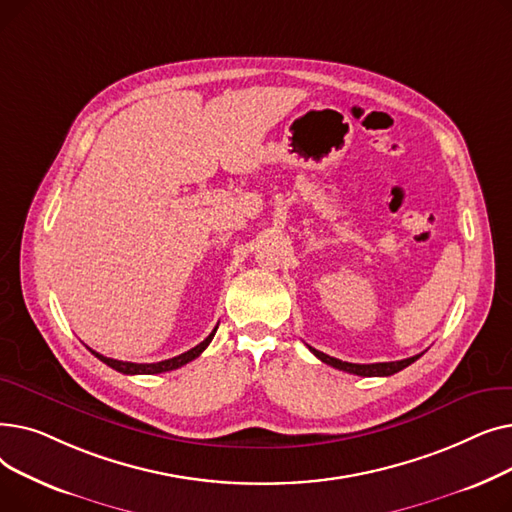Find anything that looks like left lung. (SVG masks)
<instances>
[{
	"mask_svg": "<svg viewBox=\"0 0 512 512\" xmlns=\"http://www.w3.org/2000/svg\"><path fill=\"white\" fill-rule=\"evenodd\" d=\"M309 351L321 361V363H328L340 371H346V373H355V375H363V378H386V375H394L398 373L400 369L409 367L411 363H415L421 355H415V357H409V359H402V361H390V363H369V365H359V363H346V361H340V359H334L326 353L321 351H315L313 346H309Z\"/></svg>",
	"mask_w": 512,
	"mask_h": 512,
	"instance_id": "1",
	"label": "left lung"
}]
</instances>
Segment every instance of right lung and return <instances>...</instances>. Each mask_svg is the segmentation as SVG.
Masks as SVG:
<instances>
[{"mask_svg":"<svg viewBox=\"0 0 512 512\" xmlns=\"http://www.w3.org/2000/svg\"><path fill=\"white\" fill-rule=\"evenodd\" d=\"M215 330H218V326L213 328V332H211L203 342H199L195 348H191V351H186V353H182V355H178V357H172V359H166V361H159V363H130V361H118V359L103 357V355L91 351V348H89V351H91L99 361H103L105 365H110L112 369H116V371H120V373H126V375H153V373H164V371L178 369V367L186 365L188 361L197 359V357L205 351V348L209 346V342L213 340Z\"/></svg>","mask_w":512,"mask_h":512,"instance_id":"obj_1","label":"right lung"}]
</instances>
